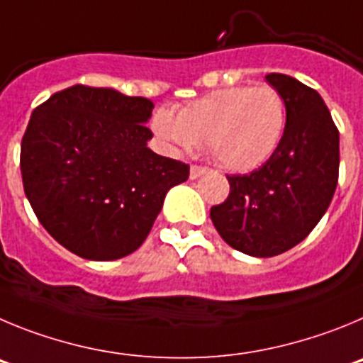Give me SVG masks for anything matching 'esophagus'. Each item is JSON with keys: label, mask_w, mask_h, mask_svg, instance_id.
Returning <instances> with one entry per match:
<instances>
[{"label": "esophagus", "mask_w": 363, "mask_h": 363, "mask_svg": "<svg viewBox=\"0 0 363 363\" xmlns=\"http://www.w3.org/2000/svg\"><path fill=\"white\" fill-rule=\"evenodd\" d=\"M208 172V168L206 166H199V164H194L191 168H189V177L191 179H199L202 174H206Z\"/></svg>", "instance_id": "esophagus-1"}]
</instances>
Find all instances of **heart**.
<instances>
[{
  "label": "heart",
  "instance_id": "b5f03b06",
  "mask_svg": "<svg viewBox=\"0 0 363 363\" xmlns=\"http://www.w3.org/2000/svg\"><path fill=\"white\" fill-rule=\"evenodd\" d=\"M287 125L286 101L277 88L231 86L191 101L174 116L159 110L153 132L175 150H208L224 168L251 172L279 150Z\"/></svg>",
  "mask_w": 363,
  "mask_h": 363
}]
</instances>
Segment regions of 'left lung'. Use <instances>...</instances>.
<instances>
[{
    "mask_svg": "<svg viewBox=\"0 0 363 363\" xmlns=\"http://www.w3.org/2000/svg\"><path fill=\"white\" fill-rule=\"evenodd\" d=\"M266 81L286 101L287 125L273 157L247 175H228L230 195L210 217L233 250L275 257L313 231L338 184L340 137L324 99L286 74Z\"/></svg>",
    "mask_w": 363,
    "mask_h": 363,
    "instance_id": "1",
    "label": "left lung"
}]
</instances>
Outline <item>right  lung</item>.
Segmentation results:
<instances>
[{"label": "right lung", "instance_id": "add662e5", "mask_svg": "<svg viewBox=\"0 0 363 363\" xmlns=\"http://www.w3.org/2000/svg\"><path fill=\"white\" fill-rule=\"evenodd\" d=\"M153 103L74 84L32 112L21 139L25 195L52 237L88 260L133 253L189 166L146 146Z\"/></svg>", "mask_w": 363, "mask_h": 363}]
</instances>
